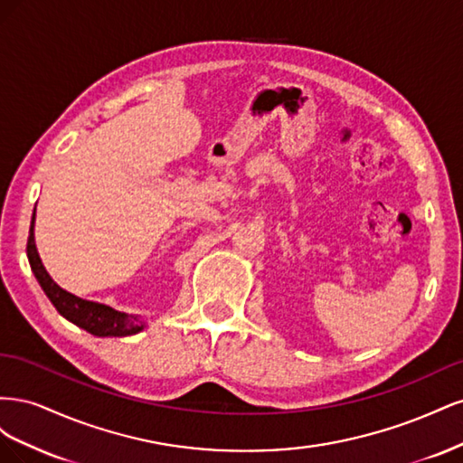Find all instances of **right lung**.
Instances as JSON below:
<instances>
[{
	"label": "right lung",
	"instance_id": "add662e5",
	"mask_svg": "<svg viewBox=\"0 0 463 463\" xmlns=\"http://www.w3.org/2000/svg\"><path fill=\"white\" fill-rule=\"evenodd\" d=\"M26 255H29L31 269L38 279L40 288L44 289V293L48 296V299L53 303V307L58 309L61 317L71 320L79 328L90 332L92 335H98V338H108V335L121 338V335H133L145 328L143 322L137 317L116 311L102 303L80 299L53 282L50 274L46 272L44 264H42L34 245V214L31 222L29 241H26Z\"/></svg>",
	"mask_w": 463,
	"mask_h": 463
}]
</instances>
